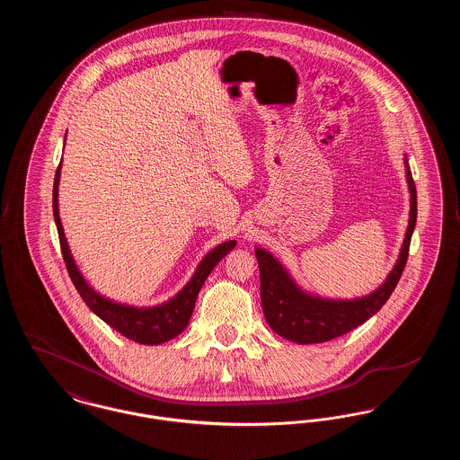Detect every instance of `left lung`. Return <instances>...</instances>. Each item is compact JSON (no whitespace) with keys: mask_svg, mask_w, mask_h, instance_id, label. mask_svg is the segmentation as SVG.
Returning <instances> with one entry per match:
<instances>
[{"mask_svg":"<svg viewBox=\"0 0 460 460\" xmlns=\"http://www.w3.org/2000/svg\"><path fill=\"white\" fill-rule=\"evenodd\" d=\"M407 181L411 190V219L409 229L400 252V259L385 285L377 288L369 296L358 300H323L302 293L291 278L286 274L281 263L269 252L257 248L255 255L261 269V298L263 315L269 326L279 336L295 343H324L350 332L364 324L394 293L396 283L409 259L411 238L416 227L417 193L416 182L405 158Z\"/></svg>","mask_w":460,"mask_h":460,"instance_id":"8db88e82","label":"left lung"}]
</instances>
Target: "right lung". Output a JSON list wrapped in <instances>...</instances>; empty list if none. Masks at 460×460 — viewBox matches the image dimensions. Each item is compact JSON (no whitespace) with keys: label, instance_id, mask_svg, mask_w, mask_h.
Here are the masks:
<instances>
[{"label":"right lung","instance_id":"right-lung-1","mask_svg":"<svg viewBox=\"0 0 460 460\" xmlns=\"http://www.w3.org/2000/svg\"><path fill=\"white\" fill-rule=\"evenodd\" d=\"M58 181H60V165L57 169L55 184H53V216H55L60 250L64 255L68 276L75 286V289L79 291L81 298L84 300V304L109 326L136 343L158 345L175 338L182 329L188 326L191 319L201 285L205 283L212 269L220 262V259L226 257L227 252H231L236 246V241H226L219 246H216L198 265L193 279L177 296L164 305L154 306V308H134V306L110 302L107 298L100 296L93 288H89L72 261L66 234H64V227L58 216Z\"/></svg>","mask_w":460,"mask_h":460}]
</instances>
